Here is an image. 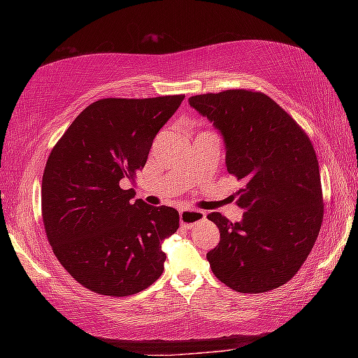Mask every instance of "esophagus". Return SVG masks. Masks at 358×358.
Instances as JSON below:
<instances>
[{
    "instance_id": "34e87169",
    "label": "esophagus",
    "mask_w": 358,
    "mask_h": 358,
    "mask_svg": "<svg viewBox=\"0 0 358 358\" xmlns=\"http://www.w3.org/2000/svg\"><path fill=\"white\" fill-rule=\"evenodd\" d=\"M205 220V213L201 210H194V208H185L180 211V222L181 226H185L187 229H191L196 226V224L202 222Z\"/></svg>"
}]
</instances>
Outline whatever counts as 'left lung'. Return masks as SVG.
<instances>
[{"instance_id":"obj_1","label":"left lung","mask_w":358,"mask_h":358,"mask_svg":"<svg viewBox=\"0 0 358 358\" xmlns=\"http://www.w3.org/2000/svg\"><path fill=\"white\" fill-rule=\"evenodd\" d=\"M226 145L230 175L243 181L238 222L207 217L220 243L207 254L213 275L241 294L268 292L294 278L310 256L324 217L319 162L310 137L268 96L250 90L191 96Z\"/></svg>"}]
</instances>
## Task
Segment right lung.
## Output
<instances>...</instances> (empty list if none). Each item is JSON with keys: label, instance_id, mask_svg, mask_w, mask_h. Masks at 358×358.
<instances>
[{"label": "right lung", "instance_id": "obj_1", "mask_svg": "<svg viewBox=\"0 0 358 358\" xmlns=\"http://www.w3.org/2000/svg\"><path fill=\"white\" fill-rule=\"evenodd\" d=\"M183 99L96 101L48 156L41 199L48 243L66 271L96 294H137L164 271L161 246L177 232L178 211L134 201L136 191L124 186Z\"/></svg>", "mask_w": 358, "mask_h": 358}]
</instances>
